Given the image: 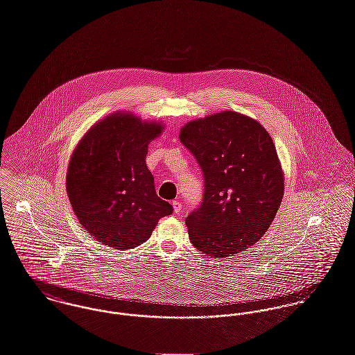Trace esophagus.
Instances as JSON below:
<instances>
[{
  "label": "esophagus",
  "instance_id": "esophagus-1",
  "mask_svg": "<svg viewBox=\"0 0 355 355\" xmlns=\"http://www.w3.org/2000/svg\"><path fill=\"white\" fill-rule=\"evenodd\" d=\"M172 206H173V211L176 216H180L182 214V203L179 200H173L172 202Z\"/></svg>",
  "mask_w": 355,
  "mask_h": 355
}]
</instances>
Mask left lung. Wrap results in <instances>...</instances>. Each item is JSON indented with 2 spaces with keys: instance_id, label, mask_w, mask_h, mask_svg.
I'll return each mask as SVG.
<instances>
[{
  "instance_id": "obj_1",
  "label": "left lung",
  "mask_w": 355,
  "mask_h": 355,
  "mask_svg": "<svg viewBox=\"0 0 355 355\" xmlns=\"http://www.w3.org/2000/svg\"><path fill=\"white\" fill-rule=\"evenodd\" d=\"M179 138L203 172L200 206L186 218L196 250L236 257L267 232L284 196L272 138L258 121L224 111L184 125Z\"/></svg>"
}]
</instances>
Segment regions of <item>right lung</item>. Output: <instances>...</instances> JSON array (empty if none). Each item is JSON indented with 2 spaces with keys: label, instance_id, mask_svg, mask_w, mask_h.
Listing matches in <instances>:
<instances>
[{
  "label": "right lung",
  "instance_id": "add662e5",
  "mask_svg": "<svg viewBox=\"0 0 355 355\" xmlns=\"http://www.w3.org/2000/svg\"><path fill=\"white\" fill-rule=\"evenodd\" d=\"M162 132L157 122L114 112L94 125L76 146L66 191L80 224L116 250L145 243L172 206L157 196L146 166L148 146Z\"/></svg>",
  "mask_w": 355,
  "mask_h": 355
}]
</instances>
